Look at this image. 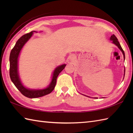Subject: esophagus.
<instances>
[{
  "label": "esophagus",
  "instance_id": "esophagus-1",
  "mask_svg": "<svg viewBox=\"0 0 133 133\" xmlns=\"http://www.w3.org/2000/svg\"><path fill=\"white\" fill-rule=\"evenodd\" d=\"M75 60V57L74 56H71V57H70V61H74Z\"/></svg>",
  "mask_w": 133,
  "mask_h": 133
}]
</instances>
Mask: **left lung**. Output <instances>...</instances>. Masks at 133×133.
Masks as SVG:
<instances>
[{
  "mask_svg": "<svg viewBox=\"0 0 133 133\" xmlns=\"http://www.w3.org/2000/svg\"><path fill=\"white\" fill-rule=\"evenodd\" d=\"M110 40L112 41V43L114 44L115 45H116V46L118 47V49H119L121 51H122L123 55V58H124V61H125V52H124V51L123 50L122 47H121L120 43H119V42L118 41V39L117 38L116 36H115L114 34L111 36V37L110 38ZM125 70H124V77H125ZM86 96V95H85ZM87 97H88V96H87Z\"/></svg>",
  "mask_w": 133,
  "mask_h": 133,
  "instance_id": "obj_1",
  "label": "left lung"
}]
</instances>
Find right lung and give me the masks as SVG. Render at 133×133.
<instances>
[{
	"label": "right lung",
	"mask_w": 133,
	"mask_h": 133,
	"mask_svg": "<svg viewBox=\"0 0 133 133\" xmlns=\"http://www.w3.org/2000/svg\"><path fill=\"white\" fill-rule=\"evenodd\" d=\"M34 32H37L35 31H32L30 33L26 34L20 38L12 49L10 55V76L11 81L16 86L19 91L25 97L29 98H36L43 97L51 92L54 89L56 83V79L62 70H63L66 64H61L56 67L54 70L51 81L47 87L42 89H31L25 87L20 79L18 71V59L22 48L24 44L31 38Z\"/></svg>",
	"instance_id": "right-lung-1"
}]
</instances>
